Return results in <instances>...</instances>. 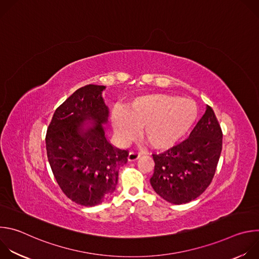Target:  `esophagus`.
<instances>
[{"mask_svg": "<svg viewBox=\"0 0 259 259\" xmlns=\"http://www.w3.org/2000/svg\"><path fill=\"white\" fill-rule=\"evenodd\" d=\"M139 157H140V154H138L136 152H130L127 159L129 162H133V161H136Z\"/></svg>", "mask_w": 259, "mask_h": 259, "instance_id": "obj_1", "label": "esophagus"}]
</instances>
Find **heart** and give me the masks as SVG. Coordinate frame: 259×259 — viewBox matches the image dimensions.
<instances>
[{"label": "heart", "instance_id": "1", "mask_svg": "<svg viewBox=\"0 0 259 259\" xmlns=\"http://www.w3.org/2000/svg\"><path fill=\"white\" fill-rule=\"evenodd\" d=\"M198 119V105L188 97L151 93L136 97L126 108H115L110 124L121 143L133 140L141 129L143 139L156 150L172 147Z\"/></svg>", "mask_w": 259, "mask_h": 259}]
</instances>
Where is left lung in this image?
<instances>
[{
    "instance_id": "left-lung-1",
    "label": "left lung",
    "mask_w": 259,
    "mask_h": 259,
    "mask_svg": "<svg viewBox=\"0 0 259 259\" xmlns=\"http://www.w3.org/2000/svg\"><path fill=\"white\" fill-rule=\"evenodd\" d=\"M223 149V132L213 109L206 112L190 137L168 151L153 155L151 184L154 191L171 204H186L209 187Z\"/></svg>"
}]
</instances>
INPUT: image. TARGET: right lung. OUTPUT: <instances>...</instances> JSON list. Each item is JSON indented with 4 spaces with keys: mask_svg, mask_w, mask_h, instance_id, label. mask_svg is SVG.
<instances>
[{
    "mask_svg": "<svg viewBox=\"0 0 259 259\" xmlns=\"http://www.w3.org/2000/svg\"><path fill=\"white\" fill-rule=\"evenodd\" d=\"M104 89L87 85L71 94L55 110L46 134L47 156L58 186L68 199L86 207L101 204L115 192L119 168L128 157L105 136Z\"/></svg>",
    "mask_w": 259,
    "mask_h": 259,
    "instance_id": "obj_1",
    "label": "right lung"
}]
</instances>
